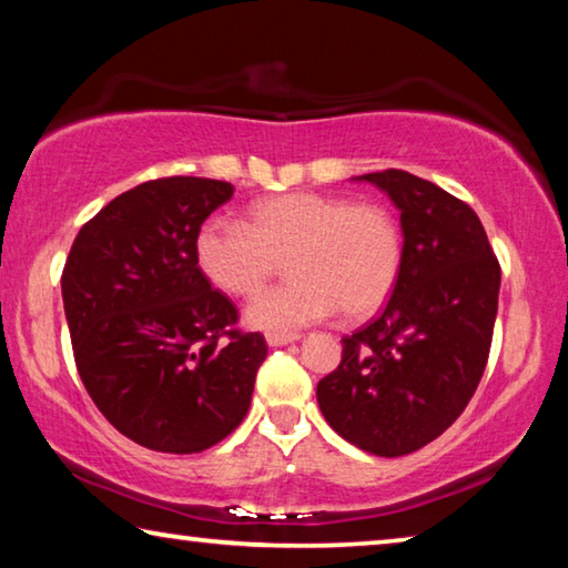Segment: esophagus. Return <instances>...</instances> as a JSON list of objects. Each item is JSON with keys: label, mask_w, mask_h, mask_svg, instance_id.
Wrapping results in <instances>:
<instances>
[{"label": "esophagus", "mask_w": 568, "mask_h": 568, "mask_svg": "<svg viewBox=\"0 0 568 568\" xmlns=\"http://www.w3.org/2000/svg\"><path fill=\"white\" fill-rule=\"evenodd\" d=\"M265 341H267V345L277 348V345H287V343L301 341V335H297V333H265Z\"/></svg>", "instance_id": "obj_1"}]
</instances>
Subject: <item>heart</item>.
Instances as JSON below:
<instances>
[{"instance_id": "obj_1", "label": "heart", "mask_w": 568, "mask_h": 568, "mask_svg": "<svg viewBox=\"0 0 568 568\" xmlns=\"http://www.w3.org/2000/svg\"><path fill=\"white\" fill-rule=\"evenodd\" d=\"M207 281L237 297L255 295L287 261L291 283L247 305V323L283 333L323 321L376 313L396 287L403 240L386 207L321 192H285L247 210L245 223L210 217L195 235Z\"/></svg>"}]
</instances>
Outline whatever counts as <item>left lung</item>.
Returning a JSON list of instances; mask_svg holds the SVG:
<instances>
[{
    "label": "left lung",
    "mask_w": 568,
    "mask_h": 568,
    "mask_svg": "<svg viewBox=\"0 0 568 568\" xmlns=\"http://www.w3.org/2000/svg\"><path fill=\"white\" fill-rule=\"evenodd\" d=\"M358 180L400 210L403 261L378 318L343 338V358L318 383L335 434L373 456H406L454 423L486 371L501 265L464 200L406 170Z\"/></svg>",
    "instance_id": "1"
}]
</instances>
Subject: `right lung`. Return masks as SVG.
<instances>
[{"label": "right lung", "mask_w": 568, "mask_h": 568, "mask_svg": "<svg viewBox=\"0 0 568 568\" xmlns=\"http://www.w3.org/2000/svg\"><path fill=\"white\" fill-rule=\"evenodd\" d=\"M207 178L122 192L77 233L62 271L74 363L122 436L200 454L243 423L267 345L195 261V235L233 197Z\"/></svg>", "instance_id": "1"}]
</instances>
